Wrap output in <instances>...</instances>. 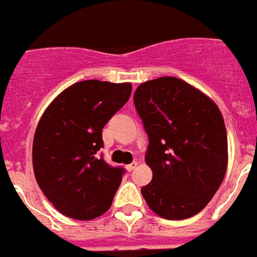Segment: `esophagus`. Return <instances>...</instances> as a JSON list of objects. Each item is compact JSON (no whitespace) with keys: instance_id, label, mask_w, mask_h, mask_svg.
I'll return each instance as SVG.
<instances>
[{"instance_id":"obj_1","label":"esophagus","mask_w":257,"mask_h":257,"mask_svg":"<svg viewBox=\"0 0 257 257\" xmlns=\"http://www.w3.org/2000/svg\"><path fill=\"white\" fill-rule=\"evenodd\" d=\"M136 167H137V161H134V163H132V164L125 165V170H127V171L130 173V171H133V170H134Z\"/></svg>"}]
</instances>
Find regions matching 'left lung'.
I'll return each mask as SVG.
<instances>
[{
  "mask_svg": "<svg viewBox=\"0 0 257 257\" xmlns=\"http://www.w3.org/2000/svg\"><path fill=\"white\" fill-rule=\"evenodd\" d=\"M134 106L149 136L153 180L141 188L151 211L180 221L201 212L221 187L228 137L218 106L177 77L141 83Z\"/></svg>",
  "mask_w": 257,
  "mask_h": 257,
  "instance_id": "8db88e82",
  "label": "left lung"
}]
</instances>
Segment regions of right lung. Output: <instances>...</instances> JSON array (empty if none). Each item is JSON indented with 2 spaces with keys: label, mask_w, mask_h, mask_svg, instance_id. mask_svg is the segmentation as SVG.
Instances as JSON below:
<instances>
[{
  "label": "right lung",
  "mask_w": 257,
  "mask_h": 257,
  "mask_svg": "<svg viewBox=\"0 0 257 257\" xmlns=\"http://www.w3.org/2000/svg\"><path fill=\"white\" fill-rule=\"evenodd\" d=\"M130 83L83 80L65 89L36 127L32 164L39 188L65 216L90 221L110 208L124 168L96 153L101 130L124 106Z\"/></svg>",
  "instance_id": "1"
}]
</instances>
